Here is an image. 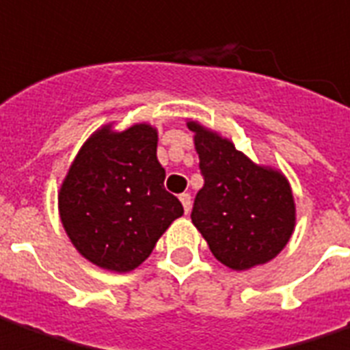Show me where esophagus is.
Returning <instances> with one entry per match:
<instances>
[{"label":"esophagus","instance_id":"obj_1","mask_svg":"<svg viewBox=\"0 0 350 350\" xmlns=\"http://www.w3.org/2000/svg\"><path fill=\"white\" fill-rule=\"evenodd\" d=\"M180 204H183V207H185V213H189L190 211V206H192V200H190V194L189 192H183L179 196Z\"/></svg>","mask_w":350,"mask_h":350}]
</instances>
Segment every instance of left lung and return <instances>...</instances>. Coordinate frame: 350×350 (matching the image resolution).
I'll use <instances>...</instances> for the list:
<instances>
[{
  "label": "left lung",
  "mask_w": 350,
  "mask_h": 350,
  "mask_svg": "<svg viewBox=\"0 0 350 350\" xmlns=\"http://www.w3.org/2000/svg\"><path fill=\"white\" fill-rule=\"evenodd\" d=\"M194 131L204 187L192 207V223L217 261L247 271L274 259L295 228V200L280 170L259 165L230 139L187 122Z\"/></svg>",
  "instance_id": "left-lung-1"
}]
</instances>
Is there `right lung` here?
I'll return each mask as SVG.
<instances>
[{"mask_svg": "<svg viewBox=\"0 0 350 350\" xmlns=\"http://www.w3.org/2000/svg\"><path fill=\"white\" fill-rule=\"evenodd\" d=\"M158 129L103 125L76 154L59 190V215L70 242L105 271H135L183 215L163 189Z\"/></svg>", "mask_w": 350, "mask_h": 350, "instance_id": "add662e5", "label": "right lung"}]
</instances>
